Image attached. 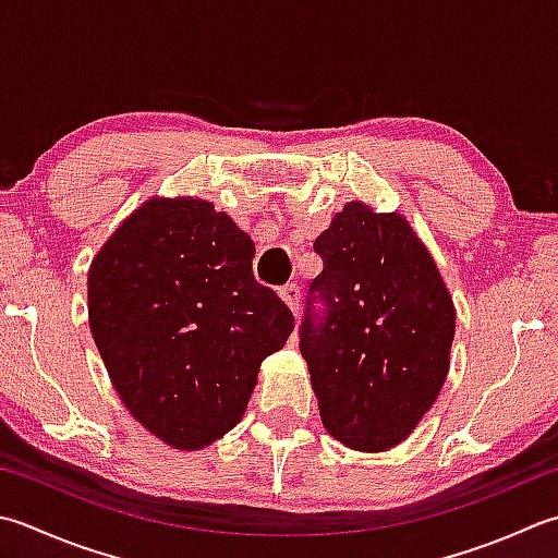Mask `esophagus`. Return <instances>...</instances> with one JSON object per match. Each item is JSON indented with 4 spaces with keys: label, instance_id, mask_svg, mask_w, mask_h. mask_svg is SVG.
Wrapping results in <instances>:
<instances>
[{
    "label": "esophagus",
    "instance_id": "1",
    "mask_svg": "<svg viewBox=\"0 0 558 558\" xmlns=\"http://www.w3.org/2000/svg\"><path fill=\"white\" fill-rule=\"evenodd\" d=\"M278 294H280V300L288 304V307L292 310V314H298V310H300V298H302V292H300V288L298 286H282L280 290H278Z\"/></svg>",
    "mask_w": 558,
    "mask_h": 558
}]
</instances>
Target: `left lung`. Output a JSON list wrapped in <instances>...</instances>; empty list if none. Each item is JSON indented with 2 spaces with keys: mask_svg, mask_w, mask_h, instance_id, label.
Segmentation results:
<instances>
[{
  "mask_svg": "<svg viewBox=\"0 0 558 558\" xmlns=\"http://www.w3.org/2000/svg\"><path fill=\"white\" fill-rule=\"evenodd\" d=\"M314 251L324 270L310 286L300 351L322 423L345 447L385 452L409 438L445 385L452 298L399 213L348 203Z\"/></svg>",
  "mask_w": 558,
  "mask_h": 558,
  "instance_id": "1",
  "label": "left lung"
}]
</instances>
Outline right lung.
I'll list each match as a JSON object with an SVG mask.
<instances>
[{
	"mask_svg": "<svg viewBox=\"0 0 558 558\" xmlns=\"http://www.w3.org/2000/svg\"><path fill=\"white\" fill-rule=\"evenodd\" d=\"M254 242L213 203L151 198L89 268V326L113 387L145 428L203 450L242 421L292 312L256 282Z\"/></svg>",
	"mask_w": 558,
	"mask_h": 558,
	"instance_id": "obj_1",
	"label": "right lung"
}]
</instances>
